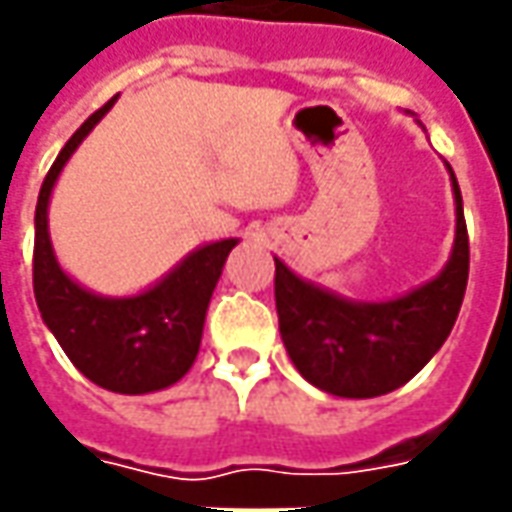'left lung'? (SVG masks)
<instances>
[{
  "mask_svg": "<svg viewBox=\"0 0 512 512\" xmlns=\"http://www.w3.org/2000/svg\"><path fill=\"white\" fill-rule=\"evenodd\" d=\"M451 168V166H448ZM456 200V242L440 276L383 304L346 301L298 279L276 259V310L281 341L312 386L338 397H380L400 389L437 355L454 329L468 287V228Z\"/></svg>",
  "mask_w": 512,
  "mask_h": 512,
  "instance_id": "left-lung-1",
  "label": "left lung"
}]
</instances>
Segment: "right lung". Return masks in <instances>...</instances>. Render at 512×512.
<instances>
[{
    "label": "right lung",
    "instance_id": "obj_1",
    "mask_svg": "<svg viewBox=\"0 0 512 512\" xmlns=\"http://www.w3.org/2000/svg\"><path fill=\"white\" fill-rule=\"evenodd\" d=\"M112 104L115 98L81 123L41 183L33 293L44 324L81 375L109 392L146 394L177 383L191 369L200 352L208 301L222 276V264L236 248V239L194 250L160 284L132 298L92 296L58 267L47 233L50 191L70 154Z\"/></svg>",
    "mask_w": 512,
    "mask_h": 512
}]
</instances>
